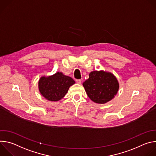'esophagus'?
<instances>
[{
	"instance_id": "1",
	"label": "esophagus",
	"mask_w": 156,
	"mask_h": 156,
	"mask_svg": "<svg viewBox=\"0 0 156 156\" xmlns=\"http://www.w3.org/2000/svg\"><path fill=\"white\" fill-rule=\"evenodd\" d=\"M76 83H78V84H81V80H76Z\"/></svg>"
}]
</instances>
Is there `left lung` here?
Segmentation results:
<instances>
[{
	"label": "left lung",
	"instance_id": "1",
	"mask_svg": "<svg viewBox=\"0 0 156 156\" xmlns=\"http://www.w3.org/2000/svg\"><path fill=\"white\" fill-rule=\"evenodd\" d=\"M83 85L88 97L98 104L112 99L119 88L117 78L112 73L103 71L91 72Z\"/></svg>",
	"mask_w": 156,
	"mask_h": 156
}]
</instances>
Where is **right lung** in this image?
Listing matches in <instances>:
<instances>
[{
    "mask_svg": "<svg viewBox=\"0 0 156 156\" xmlns=\"http://www.w3.org/2000/svg\"><path fill=\"white\" fill-rule=\"evenodd\" d=\"M75 83L71 77L57 72L52 76L41 77L39 81V90L48 100L58 101L65 96L70 86Z\"/></svg>",
    "mask_w": 156,
    "mask_h": 156,
    "instance_id": "add662e5",
    "label": "right lung"
}]
</instances>
